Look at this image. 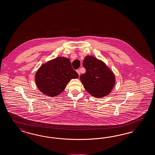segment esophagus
<instances>
[{
  "instance_id": "34e87169",
  "label": "esophagus",
  "mask_w": 155,
  "mask_h": 155,
  "mask_svg": "<svg viewBox=\"0 0 155 155\" xmlns=\"http://www.w3.org/2000/svg\"><path fill=\"white\" fill-rule=\"evenodd\" d=\"M76 72H77V73L78 74V75H79V76L80 75V71L79 70H78L77 71H76Z\"/></svg>"
}]
</instances>
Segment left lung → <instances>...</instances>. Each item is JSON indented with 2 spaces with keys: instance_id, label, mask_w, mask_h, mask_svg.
<instances>
[{
  "instance_id": "1",
  "label": "left lung",
  "mask_w": 155,
  "mask_h": 155,
  "mask_svg": "<svg viewBox=\"0 0 155 155\" xmlns=\"http://www.w3.org/2000/svg\"><path fill=\"white\" fill-rule=\"evenodd\" d=\"M83 65L86 69L80 77L84 88L91 96L102 98L109 95L115 84L114 72L105 63L92 55H87Z\"/></svg>"
}]
</instances>
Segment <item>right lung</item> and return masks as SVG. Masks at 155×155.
Listing matches in <instances>:
<instances>
[{
    "instance_id": "1",
    "label": "right lung",
    "mask_w": 155,
    "mask_h": 155,
    "mask_svg": "<svg viewBox=\"0 0 155 155\" xmlns=\"http://www.w3.org/2000/svg\"><path fill=\"white\" fill-rule=\"evenodd\" d=\"M78 78L70 59L59 57L40 67L35 72V84L43 94L53 97L63 92L71 79Z\"/></svg>"
}]
</instances>
